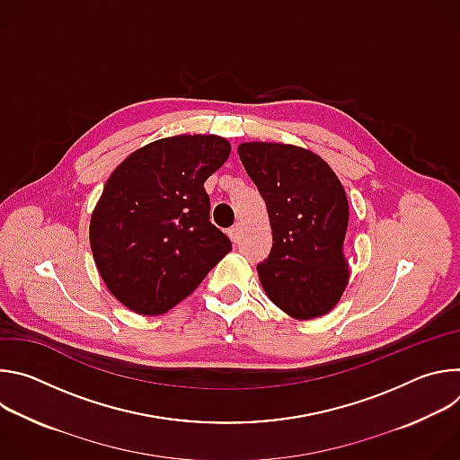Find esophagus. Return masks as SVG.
<instances>
[{
    "label": "esophagus",
    "mask_w": 460,
    "mask_h": 460,
    "mask_svg": "<svg viewBox=\"0 0 460 460\" xmlns=\"http://www.w3.org/2000/svg\"><path fill=\"white\" fill-rule=\"evenodd\" d=\"M227 234L231 236V240H233V242H238V240H240V236H242V226H240V224H234V226L227 231Z\"/></svg>",
    "instance_id": "1"
}]
</instances>
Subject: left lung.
Here are the masks:
<instances>
[{
    "label": "left lung",
    "instance_id": "8db88e82",
    "mask_svg": "<svg viewBox=\"0 0 460 460\" xmlns=\"http://www.w3.org/2000/svg\"><path fill=\"white\" fill-rule=\"evenodd\" d=\"M238 156L266 202L273 247L256 266L266 295L296 320L330 313L349 270L346 190L318 155L286 144L247 142Z\"/></svg>",
    "mask_w": 460,
    "mask_h": 460
}]
</instances>
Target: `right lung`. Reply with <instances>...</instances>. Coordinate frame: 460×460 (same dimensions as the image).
<instances>
[{
    "mask_svg": "<svg viewBox=\"0 0 460 460\" xmlns=\"http://www.w3.org/2000/svg\"><path fill=\"white\" fill-rule=\"evenodd\" d=\"M215 135H180L128 155L109 176L89 238L109 291L140 314H162L189 296L231 251L209 222L204 181L229 158Z\"/></svg>",
    "mask_w": 460,
    "mask_h": 460,
    "instance_id": "right-lung-1",
    "label": "right lung"
}]
</instances>
